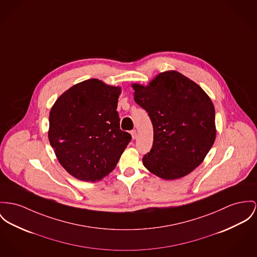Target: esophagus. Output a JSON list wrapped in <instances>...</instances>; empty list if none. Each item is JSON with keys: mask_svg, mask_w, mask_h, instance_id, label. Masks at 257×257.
<instances>
[{"mask_svg": "<svg viewBox=\"0 0 257 257\" xmlns=\"http://www.w3.org/2000/svg\"><path fill=\"white\" fill-rule=\"evenodd\" d=\"M130 133H131V136H132V138L134 139V140L137 138V132H136V130H132Z\"/></svg>", "mask_w": 257, "mask_h": 257, "instance_id": "34e87169", "label": "esophagus"}]
</instances>
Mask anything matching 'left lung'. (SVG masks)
I'll use <instances>...</instances> for the list:
<instances>
[{
	"label": "left lung",
	"mask_w": 257,
	"mask_h": 257,
	"mask_svg": "<svg viewBox=\"0 0 257 257\" xmlns=\"http://www.w3.org/2000/svg\"><path fill=\"white\" fill-rule=\"evenodd\" d=\"M132 87L135 101L154 126V143L143 158L144 166L165 180L188 175L215 141L211 99L197 83L173 70L158 74L148 86Z\"/></svg>",
	"instance_id": "obj_1"
}]
</instances>
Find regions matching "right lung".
<instances>
[{"mask_svg": "<svg viewBox=\"0 0 257 257\" xmlns=\"http://www.w3.org/2000/svg\"><path fill=\"white\" fill-rule=\"evenodd\" d=\"M120 87L98 79L78 83L56 100L50 111L49 141L61 166L82 181L109 174L131 141L120 129Z\"/></svg>", "mask_w": 257, "mask_h": 257, "instance_id": "obj_1", "label": "right lung"}]
</instances>
